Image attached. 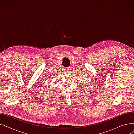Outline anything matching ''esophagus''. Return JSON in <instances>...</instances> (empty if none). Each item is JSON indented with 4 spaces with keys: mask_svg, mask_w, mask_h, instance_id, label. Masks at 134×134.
<instances>
[{
    "mask_svg": "<svg viewBox=\"0 0 134 134\" xmlns=\"http://www.w3.org/2000/svg\"><path fill=\"white\" fill-rule=\"evenodd\" d=\"M66 71H67L68 73H71V71H72V70L71 69V68H66Z\"/></svg>",
    "mask_w": 134,
    "mask_h": 134,
    "instance_id": "esophagus-1",
    "label": "esophagus"
}]
</instances>
